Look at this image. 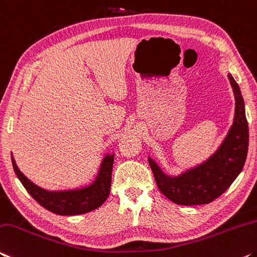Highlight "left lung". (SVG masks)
<instances>
[{
  "label": "left lung",
  "mask_w": 257,
  "mask_h": 257,
  "mask_svg": "<svg viewBox=\"0 0 257 257\" xmlns=\"http://www.w3.org/2000/svg\"><path fill=\"white\" fill-rule=\"evenodd\" d=\"M228 78L234 94V117L215 153L178 175L166 174L153 158L148 157L157 187L174 204L192 206L212 203L232 184L245 165L249 140L245 103L232 75L228 74Z\"/></svg>",
  "instance_id": "left-lung-1"
}]
</instances>
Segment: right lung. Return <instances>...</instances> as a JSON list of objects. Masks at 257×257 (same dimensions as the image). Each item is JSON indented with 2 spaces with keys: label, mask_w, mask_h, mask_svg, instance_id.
Masks as SVG:
<instances>
[{
  "label": "right lung",
  "mask_w": 257,
  "mask_h": 257,
  "mask_svg": "<svg viewBox=\"0 0 257 257\" xmlns=\"http://www.w3.org/2000/svg\"><path fill=\"white\" fill-rule=\"evenodd\" d=\"M113 154H107L100 164L98 174L89 186L51 191L33 183L22 173L11 154L12 166L25 189L45 209L58 215H78L99 208L107 200L111 186Z\"/></svg>",
  "instance_id": "1"
}]
</instances>
